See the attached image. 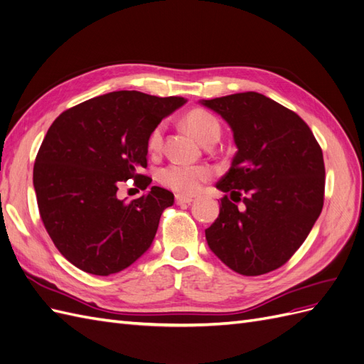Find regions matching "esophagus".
Listing matches in <instances>:
<instances>
[{"label":"esophagus","instance_id":"obj_1","mask_svg":"<svg viewBox=\"0 0 364 364\" xmlns=\"http://www.w3.org/2000/svg\"><path fill=\"white\" fill-rule=\"evenodd\" d=\"M193 202V199L191 197H186V196H181V194H178L176 196V203L178 205H190Z\"/></svg>","mask_w":364,"mask_h":364}]
</instances>
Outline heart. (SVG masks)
<instances>
[{"instance_id": "1", "label": "heart", "mask_w": 364, "mask_h": 364, "mask_svg": "<svg viewBox=\"0 0 364 364\" xmlns=\"http://www.w3.org/2000/svg\"><path fill=\"white\" fill-rule=\"evenodd\" d=\"M183 124L186 126L196 138L202 141L205 146L209 142L217 141L220 136V121L211 112L205 109H193L183 117ZM164 139V124H158L149 135L147 147L150 153H159ZM211 170L205 165H183L170 164L159 173L161 183L178 194H194L200 190V186L211 178Z\"/></svg>"}]
</instances>
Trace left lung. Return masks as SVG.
Wrapping results in <instances>:
<instances>
[{"instance_id":"obj_1","label":"left lung","mask_w":364,"mask_h":364,"mask_svg":"<svg viewBox=\"0 0 364 364\" xmlns=\"http://www.w3.org/2000/svg\"><path fill=\"white\" fill-rule=\"evenodd\" d=\"M202 105L226 119L238 149L217 183L231 197H223L218 217L205 230L208 246L245 277L277 270L322 213V149L299 115L262 94L240 92Z\"/></svg>"}]
</instances>
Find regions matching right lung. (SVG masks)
I'll return each mask as SVG.
<instances>
[{"mask_svg":"<svg viewBox=\"0 0 364 364\" xmlns=\"http://www.w3.org/2000/svg\"><path fill=\"white\" fill-rule=\"evenodd\" d=\"M183 97L117 91L67 109L53 121L33 167L42 223L54 246L77 269L107 277L134 264L156 235L174 196L161 186L138 199H118L134 179L146 190L147 141Z\"/></svg>","mask_w":364,"mask_h":364,"instance_id":"add662e5","label":"right lung"}]
</instances>
